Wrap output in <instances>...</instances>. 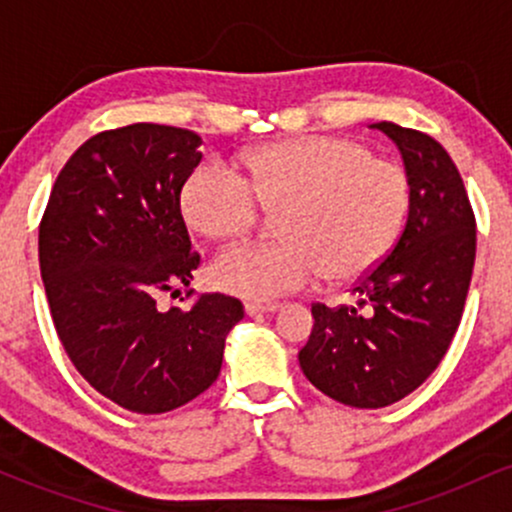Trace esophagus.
I'll return each instance as SVG.
<instances>
[{
    "label": "esophagus",
    "instance_id": "esophagus-1",
    "mask_svg": "<svg viewBox=\"0 0 512 512\" xmlns=\"http://www.w3.org/2000/svg\"><path fill=\"white\" fill-rule=\"evenodd\" d=\"M279 310V303H245V313L252 315H269Z\"/></svg>",
    "mask_w": 512,
    "mask_h": 512
}]
</instances>
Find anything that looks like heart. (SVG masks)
Wrapping results in <instances>:
<instances>
[{
  "instance_id": "1",
  "label": "heart",
  "mask_w": 512,
  "mask_h": 512,
  "mask_svg": "<svg viewBox=\"0 0 512 512\" xmlns=\"http://www.w3.org/2000/svg\"><path fill=\"white\" fill-rule=\"evenodd\" d=\"M409 175L346 137L286 139L250 161V180L223 158L199 163L182 187V214L209 240H231L280 211L279 243H245L209 267L216 289L250 301L301 291L320 276L351 281L392 248L409 211Z\"/></svg>"
}]
</instances>
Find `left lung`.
<instances>
[{"mask_svg": "<svg viewBox=\"0 0 512 512\" xmlns=\"http://www.w3.org/2000/svg\"><path fill=\"white\" fill-rule=\"evenodd\" d=\"M370 127L402 154L407 226L354 286L356 305H313V332L298 351L305 378L356 409L395 404L438 368L460 325L477 255V223L448 151L395 122Z\"/></svg>", "mask_w": 512, "mask_h": 512, "instance_id": "8db88e82", "label": "left lung"}]
</instances>
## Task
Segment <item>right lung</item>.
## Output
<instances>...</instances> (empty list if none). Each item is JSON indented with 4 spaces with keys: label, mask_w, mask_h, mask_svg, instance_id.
<instances>
[{
    "label": "right lung",
    "mask_w": 512,
    "mask_h": 512,
    "mask_svg": "<svg viewBox=\"0 0 512 512\" xmlns=\"http://www.w3.org/2000/svg\"><path fill=\"white\" fill-rule=\"evenodd\" d=\"M190 129L137 122L101 132L57 175L40 221V274L60 342L103 397L163 414L219 378L243 303L204 293L192 310H158L190 286L199 255L180 192L202 161Z\"/></svg>",
    "instance_id": "1"
}]
</instances>
